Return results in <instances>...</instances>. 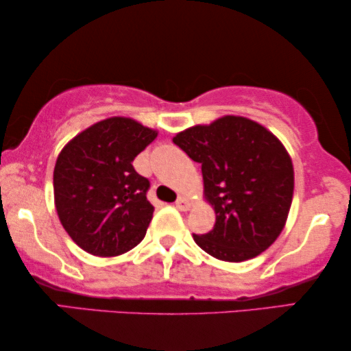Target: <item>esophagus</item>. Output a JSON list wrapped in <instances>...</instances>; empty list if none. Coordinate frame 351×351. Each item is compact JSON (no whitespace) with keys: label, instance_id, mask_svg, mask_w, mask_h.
<instances>
[{"label":"esophagus","instance_id":"esophagus-1","mask_svg":"<svg viewBox=\"0 0 351 351\" xmlns=\"http://www.w3.org/2000/svg\"><path fill=\"white\" fill-rule=\"evenodd\" d=\"M176 208L179 210H186L190 208V201L184 198V196H179V198L176 199Z\"/></svg>","mask_w":351,"mask_h":351}]
</instances>
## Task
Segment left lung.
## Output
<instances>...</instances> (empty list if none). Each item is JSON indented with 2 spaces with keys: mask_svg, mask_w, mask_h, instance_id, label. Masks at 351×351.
Listing matches in <instances>:
<instances>
[{
  "mask_svg": "<svg viewBox=\"0 0 351 351\" xmlns=\"http://www.w3.org/2000/svg\"><path fill=\"white\" fill-rule=\"evenodd\" d=\"M201 162L206 199L215 210L210 232L195 243L219 261L243 262L265 251L285 228L294 167L270 131L243 117H223L172 138Z\"/></svg>",
  "mask_w": 351,
  "mask_h": 351,
  "instance_id": "obj_1",
  "label": "left lung"
}]
</instances>
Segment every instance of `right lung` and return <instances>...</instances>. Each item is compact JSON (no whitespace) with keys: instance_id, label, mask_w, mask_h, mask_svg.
I'll list each match as a JSON object with an SVG mask.
<instances>
[{"instance_id":"right-lung-1","label":"right lung","mask_w":351,"mask_h":351,"mask_svg":"<svg viewBox=\"0 0 351 351\" xmlns=\"http://www.w3.org/2000/svg\"><path fill=\"white\" fill-rule=\"evenodd\" d=\"M156 131L131 118L95 123L66 143L54 167V199L62 227L86 252L114 257L136 247L153 215L150 182L132 161Z\"/></svg>"}]
</instances>
